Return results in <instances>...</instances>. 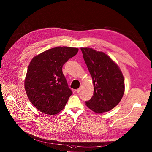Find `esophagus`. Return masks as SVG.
<instances>
[{
	"instance_id": "34e87169",
	"label": "esophagus",
	"mask_w": 152,
	"mask_h": 152,
	"mask_svg": "<svg viewBox=\"0 0 152 152\" xmlns=\"http://www.w3.org/2000/svg\"><path fill=\"white\" fill-rule=\"evenodd\" d=\"M81 90H82V86L80 87V88H79L78 89H77V90H76V92L77 93H79L80 91H81Z\"/></svg>"
}]
</instances>
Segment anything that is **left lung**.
<instances>
[{
	"label": "left lung",
	"mask_w": 152,
	"mask_h": 152,
	"mask_svg": "<svg viewBox=\"0 0 152 152\" xmlns=\"http://www.w3.org/2000/svg\"><path fill=\"white\" fill-rule=\"evenodd\" d=\"M93 80V95L86 101L88 107L97 113L109 112L117 106L124 92V77L119 66L102 51L81 48Z\"/></svg>",
	"instance_id": "obj_1"
}]
</instances>
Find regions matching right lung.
I'll use <instances>...</instances> for the list:
<instances>
[{
	"label": "right lung",
	"mask_w": 152,
	"mask_h": 152,
	"mask_svg": "<svg viewBox=\"0 0 152 152\" xmlns=\"http://www.w3.org/2000/svg\"><path fill=\"white\" fill-rule=\"evenodd\" d=\"M78 48L58 47L34 56L24 80L26 93L35 108L47 115H55L64 108L72 91L62 68Z\"/></svg>",
	"instance_id": "right-lung-1"
}]
</instances>
